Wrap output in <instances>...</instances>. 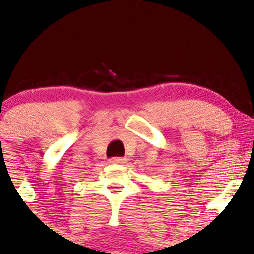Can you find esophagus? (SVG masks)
<instances>
[{"mask_svg": "<svg viewBox=\"0 0 254 254\" xmlns=\"http://www.w3.org/2000/svg\"><path fill=\"white\" fill-rule=\"evenodd\" d=\"M125 161H127V160H125L124 158H112V159H110L111 164H119V165H121V164H124Z\"/></svg>", "mask_w": 254, "mask_h": 254, "instance_id": "esophagus-1", "label": "esophagus"}]
</instances>
